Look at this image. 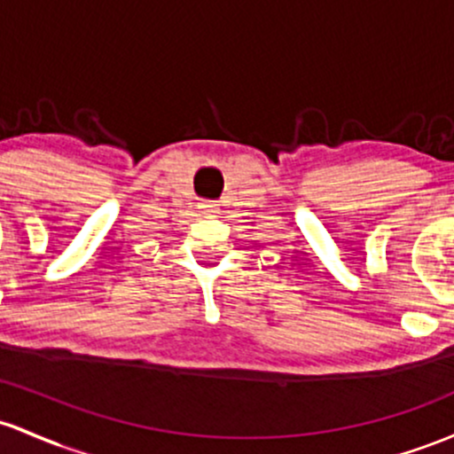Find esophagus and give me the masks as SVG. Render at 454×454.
<instances>
[{"mask_svg":"<svg viewBox=\"0 0 454 454\" xmlns=\"http://www.w3.org/2000/svg\"><path fill=\"white\" fill-rule=\"evenodd\" d=\"M200 211L207 213V215H213V213H217V204L215 202H200Z\"/></svg>","mask_w":454,"mask_h":454,"instance_id":"1","label":"esophagus"}]
</instances>
